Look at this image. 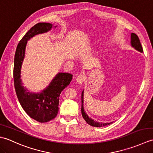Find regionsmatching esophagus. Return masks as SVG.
<instances>
[{"label": "esophagus", "mask_w": 153, "mask_h": 153, "mask_svg": "<svg viewBox=\"0 0 153 153\" xmlns=\"http://www.w3.org/2000/svg\"><path fill=\"white\" fill-rule=\"evenodd\" d=\"M85 79H86V77L84 76V75H79V76H77V77L76 78V81L78 83L82 84L85 82Z\"/></svg>", "instance_id": "34e87169"}]
</instances>
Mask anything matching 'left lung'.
I'll return each mask as SVG.
<instances>
[{"label":"left lung","mask_w":153,"mask_h":153,"mask_svg":"<svg viewBox=\"0 0 153 153\" xmlns=\"http://www.w3.org/2000/svg\"><path fill=\"white\" fill-rule=\"evenodd\" d=\"M131 46L133 47H134L136 50H137L138 51L141 52V53H143V47L142 45L141 44V42L139 41V39L138 36L135 33H132L131 34ZM82 116L83 119L85 120V122L91 126L94 127H102V126H105L107 125H109L111 123H102V122H97L94 121L91 118H89V116L87 115V114L84 111L83 109V91L82 93Z\"/></svg>","instance_id":"8db88e82"}]
</instances>
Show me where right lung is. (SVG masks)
Listing matches in <instances>:
<instances>
[{"mask_svg": "<svg viewBox=\"0 0 153 153\" xmlns=\"http://www.w3.org/2000/svg\"><path fill=\"white\" fill-rule=\"evenodd\" d=\"M52 27L53 25L49 23H38L35 24L19 42L14 56L13 75L18 100L25 112L31 118L41 123L49 122L57 116L60 93L69 85L72 79V75L70 74H58L48 87L40 93L28 92L22 85L20 79L21 67L27 41L35 35L51 30Z\"/></svg>", "mask_w": 153, "mask_h": 153, "instance_id": "add662e5", "label": "right lung"}]
</instances>
